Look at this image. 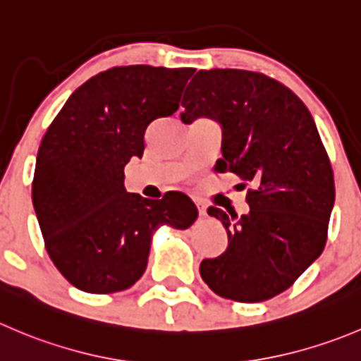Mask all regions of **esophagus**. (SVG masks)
<instances>
[{
  "instance_id": "34e87169",
  "label": "esophagus",
  "mask_w": 361,
  "mask_h": 361,
  "mask_svg": "<svg viewBox=\"0 0 361 361\" xmlns=\"http://www.w3.org/2000/svg\"><path fill=\"white\" fill-rule=\"evenodd\" d=\"M195 206H197V209H199V215L204 216L206 215V204H204V202L195 201Z\"/></svg>"
}]
</instances>
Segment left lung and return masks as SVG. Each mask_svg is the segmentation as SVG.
<instances>
[{"label": "left lung", "mask_w": 361, "mask_h": 361, "mask_svg": "<svg viewBox=\"0 0 361 361\" xmlns=\"http://www.w3.org/2000/svg\"><path fill=\"white\" fill-rule=\"evenodd\" d=\"M185 125L209 118L222 128L220 173L252 183L250 212L208 215L227 231V248L201 262L213 293L243 303L281 295L326 243L335 181L312 114L275 79L234 68L199 70L183 100Z\"/></svg>", "instance_id": "8db88e82"}]
</instances>
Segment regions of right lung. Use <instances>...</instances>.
Listing matches in <instances>:
<instances>
[{
  "label": "right lung",
  "mask_w": 361,
  "mask_h": 361,
  "mask_svg": "<svg viewBox=\"0 0 361 361\" xmlns=\"http://www.w3.org/2000/svg\"><path fill=\"white\" fill-rule=\"evenodd\" d=\"M194 68L116 66L79 86L51 123L35 166L33 208L45 248L77 289L109 295L134 286L159 227L197 219L188 195L128 194L125 166L141 159L145 132L173 116Z\"/></svg>",
  "instance_id": "obj_1"
}]
</instances>
